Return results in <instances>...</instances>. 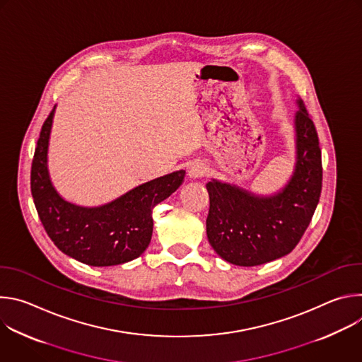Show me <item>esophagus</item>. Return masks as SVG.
I'll use <instances>...</instances> for the list:
<instances>
[{"label":"esophagus","mask_w":362,"mask_h":362,"mask_svg":"<svg viewBox=\"0 0 362 362\" xmlns=\"http://www.w3.org/2000/svg\"><path fill=\"white\" fill-rule=\"evenodd\" d=\"M189 177L192 179H199V177H203L206 176V173H208V166H206L204 163L202 162H193L190 166H189Z\"/></svg>","instance_id":"esophagus-1"}]
</instances>
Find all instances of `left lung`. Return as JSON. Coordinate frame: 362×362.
Masks as SVG:
<instances>
[{
	"instance_id": "8db88e82",
	"label": "left lung",
	"mask_w": 362,
	"mask_h": 362,
	"mask_svg": "<svg viewBox=\"0 0 362 362\" xmlns=\"http://www.w3.org/2000/svg\"><path fill=\"white\" fill-rule=\"evenodd\" d=\"M295 115L296 163L282 190L259 196L219 180L206 185L209 214L206 233L229 264L256 267L293 250L311 222L322 189L318 134L302 100Z\"/></svg>"
}]
</instances>
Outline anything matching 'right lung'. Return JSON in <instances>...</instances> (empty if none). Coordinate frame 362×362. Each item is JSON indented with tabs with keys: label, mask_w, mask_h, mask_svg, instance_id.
<instances>
[{
	"label": "right lung",
	"mask_w": 362,
	"mask_h": 362,
	"mask_svg": "<svg viewBox=\"0 0 362 362\" xmlns=\"http://www.w3.org/2000/svg\"><path fill=\"white\" fill-rule=\"evenodd\" d=\"M53 117L54 109L41 127L31 166V194L47 235L63 253L90 267L136 259L151 239L153 208L179 189L185 170L143 183L97 208L70 203L54 189L47 168Z\"/></svg>",
	"instance_id": "obj_1"
}]
</instances>
